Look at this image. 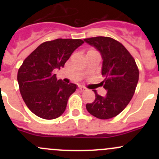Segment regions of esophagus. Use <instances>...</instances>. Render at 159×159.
<instances>
[{"mask_svg":"<svg viewBox=\"0 0 159 159\" xmlns=\"http://www.w3.org/2000/svg\"><path fill=\"white\" fill-rule=\"evenodd\" d=\"M79 89H80V91H86V90H87V89H86L85 87H83V86H80Z\"/></svg>","mask_w":159,"mask_h":159,"instance_id":"34e87169","label":"esophagus"}]
</instances>
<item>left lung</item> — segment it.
<instances>
[{
    "label": "left lung",
    "instance_id": "8db88e82",
    "mask_svg": "<svg viewBox=\"0 0 159 159\" xmlns=\"http://www.w3.org/2000/svg\"><path fill=\"white\" fill-rule=\"evenodd\" d=\"M100 52L102 61V75L105 78V96L97 94L88 111L99 119H109L121 113L134 95L139 71L135 61L120 42L108 37H94L84 39Z\"/></svg>",
    "mask_w": 159,
    "mask_h": 159
}]
</instances>
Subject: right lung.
Here are the masks:
<instances>
[{"label": "right lung", "mask_w": 159, "mask_h": 159, "mask_svg": "<svg viewBox=\"0 0 159 159\" xmlns=\"http://www.w3.org/2000/svg\"><path fill=\"white\" fill-rule=\"evenodd\" d=\"M82 44L81 39L46 41L24 61L17 73L19 89L24 102L37 116L54 119L66 109L77 85L57 80L54 70L64 68L72 53Z\"/></svg>", "instance_id": "right-lung-1"}]
</instances>
